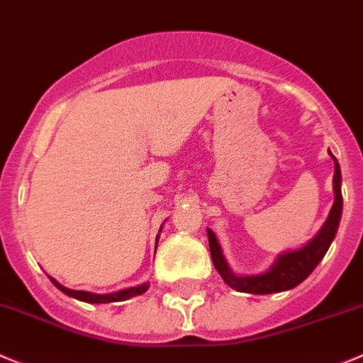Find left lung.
<instances>
[{
    "mask_svg": "<svg viewBox=\"0 0 363 363\" xmlns=\"http://www.w3.org/2000/svg\"><path fill=\"white\" fill-rule=\"evenodd\" d=\"M328 153L331 155V151H328ZM331 158L335 162V201L326 223L323 224L319 233L308 244H305L299 250L287 251V253L279 255L267 272L251 276L235 274L230 269V265H228L226 258L223 257V250H220L219 242H217V237L213 235V231L206 230L212 262L216 265L217 272L220 274V278L226 281V285H230L231 289H235L239 292H247V294H274V292L291 291V289L298 287L303 279H306L312 274L313 269L317 267V264L326 255L330 244L333 242L335 235H337V228H339L340 223V216H342V191H340L342 176H340V165L337 162V158L333 155H331Z\"/></svg>",
    "mask_w": 363,
    "mask_h": 363,
    "instance_id": "left-lung-1",
    "label": "left lung"
}]
</instances>
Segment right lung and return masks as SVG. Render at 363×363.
<instances>
[{
	"label": "right lung",
	"mask_w": 363,
	"mask_h": 363,
	"mask_svg": "<svg viewBox=\"0 0 363 363\" xmlns=\"http://www.w3.org/2000/svg\"><path fill=\"white\" fill-rule=\"evenodd\" d=\"M157 240H158V237H157ZM50 279L53 281L55 287H57L58 291L64 292V294L71 296V298H74V299H80V301H85V303H96V305H99V303L124 301V299H130V298H135V296L144 294V292L150 289V283H143V285H137V287L123 289V291L112 292V294H94V292H87V291H71V289L60 285V283H58L57 279L51 278V276H50Z\"/></svg>",
	"instance_id": "obj_1"
}]
</instances>
